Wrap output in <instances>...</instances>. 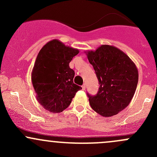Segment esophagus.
I'll return each instance as SVG.
<instances>
[{"mask_svg":"<svg viewBox=\"0 0 157 157\" xmlns=\"http://www.w3.org/2000/svg\"><path fill=\"white\" fill-rule=\"evenodd\" d=\"M82 88H83V90H86V84H83V86H82Z\"/></svg>","mask_w":157,"mask_h":157,"instance_id":"obj_1","label":"esophagus"}]
</instances>
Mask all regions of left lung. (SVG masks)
<instances>
[{"instance_id": "1", "label": "left lung", "mask_w": 157, "mask_h": 157, "mask_svg": "<svg viewBox=\"0 0 157 157\" xmlns=\"http://www.w3.org/2000/svg\"><path fill=\"white\" fill-rule=\"evenodd\" d=\"M100 85L97 94L88 95L91 108L103 117L117 115L129 105L138 83V71L124 52L102 45L86 52Z\"/></svg>"}]
</instances>
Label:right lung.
<instances>
[{"label": "right lung", "instance_id": "1", "mask_svg": "<svg viewBox=\"0 0 157 157\" xmlns=\"http://www.w3.org/2000/svg\"><path fill=\"white\" fill-rule=\"evenodd\" d=\"M79 53L58 39L47 42L39 51L32 71L36 99L46 110L60 113L71 103L81 86L74 83V71L69 67Z\"/></svg>", "mask_w": 157, "mask_h": 157}]
</instances>
